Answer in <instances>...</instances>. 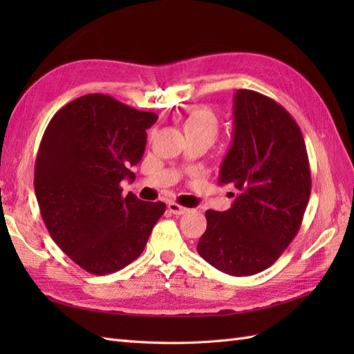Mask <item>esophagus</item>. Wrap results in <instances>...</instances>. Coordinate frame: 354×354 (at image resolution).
Segmentation results:
<instances>
[{"instance_id":"obj_1","label":"esophagus","mask_w":354,"mask_h":354,"mask_svg":"<svg viewBox=\"0 0 354 354\" xmlns=\"http://www.w3.org/2000/svg\"><path fill=\"white\" fill-rule=\"evenodd\" d=\"M167 208H169V212L175 216H181V214H185L187 212H189L185 207H181L179 204H176V202H169Z\"/></svg>"}]
</instances>
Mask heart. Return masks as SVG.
<instances>
[{
  "instance_id": "1",
  "label": "heart",
  "mask_w": 354,
  "mask_h": 354,
  "mask_svg": "<svg viewBox=\"0 0 354 354\" xmlns=\"http://www.w3.org/2000/svg\"><path fill=\"white\" fill-rule=\"evenodd\" d=\"M183 127L187 138H201L213 145L219 135V118L207 106L194 108L187 114L183 122Z\"/></svg>"
}]
</instances>
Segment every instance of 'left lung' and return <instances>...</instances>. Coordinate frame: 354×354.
Wrapping results in <instances>:
<instances>
[{"instance_id": "left-lung-1", "label": "left lung", "mask_w": 354, "mask_h": 354, "mask_svg": "<svg viewBox=\"0 0 354 354\" xmlns=\"http://www.w3.org/2000/svg\"><path fill=\"white\" fill-rule=\"evenodd\" d=\"M232 118L219 184L234 185L237 196L227 212L207 209L198 252L222 272L243 277L269 268L297 236L312 179L301 129L281 104L237 89Z\"/></svg>"}]
</instances>
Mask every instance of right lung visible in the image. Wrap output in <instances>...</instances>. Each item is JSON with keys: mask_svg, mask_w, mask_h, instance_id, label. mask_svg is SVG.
<instances>
[{"mask_svg": "<svg viewBox=\"0 0 354 354\" xmlns=\"http://www.w3.org/2000/svg\"><path fill=\"white\" fill-rule=\"evenodd\" d=\"M153 112L104 94H86L50 120L35 162V193L50 236L68 257L95 275L138 259L164 202L123 196L146 149Z\"/></svg>", "mask_w": 354, "mask_h": 354, "instance_id": "obj_1", "label": "right lung"}]
</instances>
